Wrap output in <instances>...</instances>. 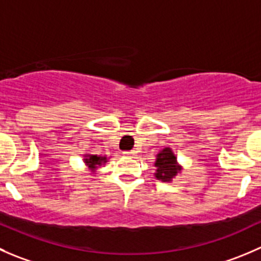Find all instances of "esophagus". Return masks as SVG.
<instances>
[{
  "instance_id": "esophagus-1",
  "label": "esophagus",
  "mask_w": 261,
  "mask_h": 261,
  "mask_svg": "<svg viewBox=\"0 0 261 261\" xmlns=\"http://www.w3.org/2000/svg\"><path fill=\"white\" fill-rule=\"evenodd\" d=\"M135 150H126V151H123V155H126V156H134L135 155Z\"/></svg>"
}]
</instances>
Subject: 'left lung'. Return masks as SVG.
Listing matches in <instances>:
<instances>
[{"mask_svg": "<svg viewBox=\"0 0 261 261\" xmlns=\"http://www.w3.org/2000/svg\"><path fill=\"white\" fill-rule=\"evenodd\" d=\"M155 167V177L164 182H169L179 171H181V167L177 164V159L176 156H174L173 151L169 148H164L163 150L156 155Z\"/></svg>", "mask_w": 261, "mask_h": 261, "instance_id": "8db88e82", "label": "left lung"}]
</instances>
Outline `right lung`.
Segmentation results:
<instances>
[{
  "mask_svg": "<svg viewBox=\"0 0 261 261\" xmlns=\"http://www.w3.org/2000/svg\"><path fill=\"white\" fill-rule=\"evenodd\" d=\"M84 162L92 171H94L95 168H98V166H100L102 163H106L107 158L100 155H85Z\"/></svg>",
  "mask_w": 261,
  "mask_h": 261,
  "instance_id": "1",
  "label": "right lung"
}]
</instances>
